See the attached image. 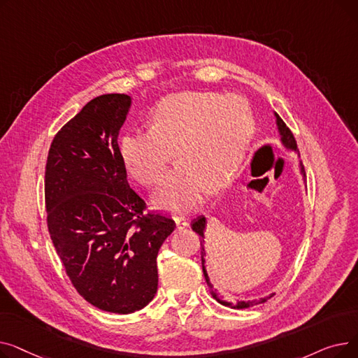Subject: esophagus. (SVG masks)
<instances>
[{"instance_id":"obj_1","label":"esophagus","mask_w":358,"mask_h":358,"mask_svg":"<svg viewBox=\"0 0 358 358\" xmlns=\"http://www.w3.org/2000/svg\"><path fill=\"white\" fill-rule=\"evenodd\" d=\"M174 220H176V224H177V229H178V231L187 228V227H189V224H190L189 219L184 217V216H177Z\"/></svg>"}]
</instances>
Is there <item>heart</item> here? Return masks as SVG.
<instances>
[{
	"instance_id": "heart-1",
	"label": "heart",
	"mask_w": 358,
	"mask_h": 358,
	"mask_svg": "<svg viewBox=\"0 0 358 358\" xmlns=\"http://www.w3.org/2000/svg\"><path fill=\"white\" fill-rule=\"evenodd\" d=\"M254 117L238 94L185 91L162 99L148 116V130L130 131L119 143L126 173L155 184L174 149L176 166L152 194L158 209L184 215L210 190L227 187L252 136Z\"/></svg>"
}]
</instances>
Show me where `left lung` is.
<instances>
[{
    "label": "left lung",
    "mask_w": 358,
    "mask_h": 358,
    "mask_svg": "<svg viewBox=\"0 0 358 358\" xmlns=\"http://www.w3.org/2000/svg\"><path fill=\"white\" fill-rule=\"evenodd\" d=\"M275 116V124H277V130H278V135H280V142L281 145H283V148L286 150H290V152H297V143H296V139L293 136V134L290 131V129L286 126V123L281 120V117L277 115V113H274ZM300 174H302L303 177V181H305V168L302 166V164H300ZM192 228L196 234H199L200 236V245H201V267H203V274H204V278H206V283H208V287L210 290V294L213 296V299H216L217 302L223 306H228V308H232V309H247V308H251L254 305H258V303H264L266 299H261L259 302H257V300H241V302H236V303H232V302H227V300H223L222 297H219L217 292L213 289V285L212 281L209 278V274H208V270H206V250H204V229H206V217L204 216H200L199 219H196L192 224Z\"/></svg>",
    "instance_id": "8db88e82"
}]
</instances>
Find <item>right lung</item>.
<instances>
[{"mask_svg": "<svg viewBox=\"0 0 358 358\" xmlns=\"http://www.w3.org/2000/svg\"><path fill=\"white\" fill-rule=\"evenodd\" d=\"M126 94L88 101L53 138L45 173L48 229L73 287L111 313L143 309L158 290L157 257L176 223L143 213L130 189L117 138Z\"/></svg>", "mask_w": 358, "mask_h": 358, "instance_id": "right-lung-1", "label": "right lung"}]
</instances>
